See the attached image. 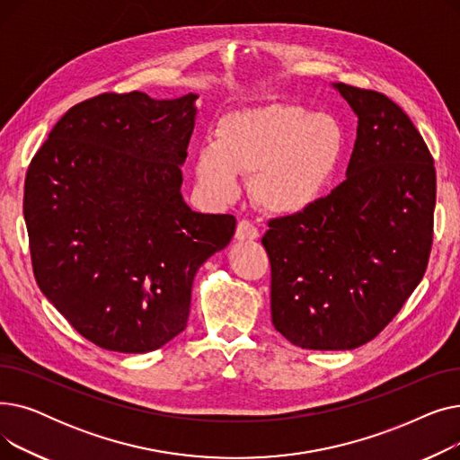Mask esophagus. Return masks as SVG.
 Returning a JSON list of instances; mask_svg holds the SVG:
<instances>
[{"mask_svg": "<svg viewBox=\"0 0 460 460\" xmlns=\"http://www.w3.org/2000/svg\"><path fill=\"white\" fill-rule=\"evenodd\" d=\"M234 236H236V240H255V238H259V231L252 222L240 220L236 226Z\"/></svg>", "mask_w": 460, "mask_h": 460, "instance_id": "34e87169", "label": "esophagus"}]
</instances>
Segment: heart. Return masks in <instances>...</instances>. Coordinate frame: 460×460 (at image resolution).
I'll return each mask as SVG.
<instances>
[{"label": "heart", "mask_w": 460, "mask_h": 460, "mask_svg": "<svg viewBox=\"0 0 460 460\" xmlns=\"http://www.w3.org/2000/svg\"><path fill=\"white\" fill-rule=\"evenodd\" d=\"M347 149V132L332 113L298 104H270L226 115L212 145L196 156V179L212 198L231 201L238 175H253V196L274 214H300L315 205Z\"/></svg>", "instance_id": "1"}]
</instances>
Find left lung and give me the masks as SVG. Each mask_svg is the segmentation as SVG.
Segmentation results:
<instances>
[{"label":"left lung","instance_id":"1","mask_svg":"<svg viewBox=\"0 0 460 460\" xmlns=\"http://www.w3.org/2000/svg\"><path fill=\"white\" fill-rule=\"evenodd\" d=\"M358 117L347 179L300 214L269 222L274 328L296 347L350 350L376 337L421 281L437 172L388 96L333 84Z\"/></svg>","mask_w":460,"mask_h":460}]
</instances>
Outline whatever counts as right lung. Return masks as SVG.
Returning a JSON list of instances; mask_svg holds the SVG:
<instances>
[{
    "instance_id": "add662e5",
    "label": "right lung",
    "mask_w": 460,
    "mask_h": 460,
    "mask_svg": "<svg viewBox=\"0 0 460 460\" xmlns=\"http://www.w3.org/2000/svg\"><path fill=\"white\" fill-rule=\"evenodd\" d=\"M196 101L99 94L72 106L30 164L23 217L37 285L101 349L143 354L172 341L199 267L234 234V216L182 199Z\"/></svg>"
}]
</instances>
